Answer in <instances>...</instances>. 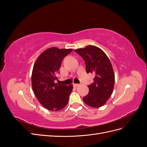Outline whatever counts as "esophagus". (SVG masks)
<instances>
[{
  "mask_svg": "<svg viewBox=\"0 0 147 147\" xmlns=\"http://www.w3.org/2000/svg\"><path fill=\"white\" fill-rule=\"evenodd\" d=\"M74 87H77V86H80V84H76V83H74Z\"/></svg>",
  "mask_w": 147,
  "mask_h": 147,
  "instance_id": "esophagus-1",
  "label": "esophagus"
}]
</instances>
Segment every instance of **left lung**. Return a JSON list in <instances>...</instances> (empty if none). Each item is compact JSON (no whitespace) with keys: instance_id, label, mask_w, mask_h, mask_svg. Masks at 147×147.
Listing matches in <instances>:
<instances>
[{"instance_id":"8db88e82","label":"left lung","mask_w":147,"mask_h":147,"mask_svg":"<svg viewBox=\"0 0 147 147\" xmlns=\"http://www.w3.org/2000/svg\"><path fill=\"white\" fill-rule=\"evenodd\" d=\"M75 51L84 59L87 74L95 75L94 82L88 85V94L83 100L88 106L100 107L106 103L113 92L115 74L112 64L105 53L97 47L89 45Z\"/></svg>"}]
</instances>
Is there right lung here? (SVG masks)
<instances>
[{
    "label": "right lung",
    "instance_id": "right-lung-1",
    "mask_svg": "<svg viewBox=\"0 0 147 147\" xmlns=\"http://www.w3.org/2000/svg\"><path fill=\"white\" fill-rule=\"evenodd\" d=\"M72 49L52 47L38 56L32 73V87L34 94L44 107L58 111L67 104L73 86L55 83L57 73L64 57Z\"/></svg>",
    "mask_w": 147,
    "mask_h": 147
}]
</instances>
